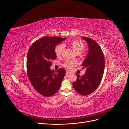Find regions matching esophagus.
Returning <instances> with one entry per match:
<instances>
[{"label":"esophagus","mask_w":129,"mask_h":129,"mask_svg":"<svg viewBox=\"0 0 129 129\" xmlns=\"http://www.w3.org/2000/svg\"><path fill=\"white\" fill-rule=\"evenodd\" d=\"M71 72H70V71H66V75H69V74H70Z\"/></svg>","instance_id":"34e87169"}]
</instances>
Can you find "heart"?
<instances>
[{"label": "heart", "instance_id": "heart-1", "mask_svg": "<svg viewBox=\"0 0 129 129\" xmlns=\"http://www.w3.org/2000/svg\"><path fill=\"white\" fill-rule=\"evenodd\" d=\"M69 45L77 53H81L85 49V45L80 40H73L69 42ZM63 49V46L62 45H59L55 47V52L57 57L61 56ZM77 62L75 61L71 60H66L63 63V66L67 69H71L73 67L77 65Z\"/></svg>", "mask_w": 129, "mask_h": 129}]
</instances>
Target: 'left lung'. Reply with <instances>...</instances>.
<instances>
[{
  "mask_svg": "<svg viewBox=\"0 0 129 129\" xmlns=\"http://www.w3.org/2000/svg\"><path fill=\"white\" fill-rule=\"evenodd\" d=\"M82 38L88 46L87 55L82 64L86 71L82 77L76 73L77 79L73 82V86L77 93L86 96L94 92L100 84L104 72L105 58L100 46L94 40L87 37Z\"/></svg>",
  "mask_w": 129,
  "mask_h": 129,
  "instance_id": "1",
  "label": "left lung"
}]
</instances>
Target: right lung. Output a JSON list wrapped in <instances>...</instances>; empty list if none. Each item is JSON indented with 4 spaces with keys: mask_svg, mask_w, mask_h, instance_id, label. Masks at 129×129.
I'll return each mask as SVG.
<instances>
[{
    "mask_svg": "<svg viewBox=\"0 0 129 129\" xmlns=\"http://www.w3.org/2000/svg\"><path fill=\"white\" fill-rule=\"evenodd\" d=\"M65 38L45 36L35 41L29 47L26 60L27 73L36 91L44 96L56 94L61 86L66 70L60 68L56 72L50 70L52 60L56 59V45Z\"/></svg>",
    "mask_w": 129,
    "mask_h": 129,
    "instance_id": "right-lung-1",
    "label": "right lung"
}]
</instances>
